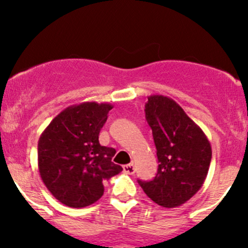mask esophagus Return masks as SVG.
<instances>
[{"mask_svg":"<svg viewBox=\"0 0 248 248\" xmlns=\"http://www.w3.org/2000/svg\"><path fill=\"white\" fill-rule=\"evenodd\" d=\"M124 171L126 172V174H129V175H133L134 172H136V168H134L133 164H126V166H124Z\"/></svg>","mask_w":248,"mask_h":248,"instance_id":"obj_1","label":"esophagus"}]
</instances>
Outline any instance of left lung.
I'll return each instance as SVG.
<instances>
[{
    "instance_id": "8db88e82",
    "label": "left lung",
    "mask_w": 248,
    "mask_h": 248,
    "mask_svg": "<svg viewBox=\"0 0 248 248\" xmlns=\"http://www.w3.org/2000/svg\"><path fill=\"white\" fill-rule=\"evenodd\" d=\"M145 116L159 164L152 181L138 182L152 202L177 207L202 188L211 162V145L201 127L169 97H147Z\"/></svg>"
}]
</instances>
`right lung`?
<instances>
[{
  "label": "right lung",
  "instance_id": "1",
  "mask_svg": "<svg viewBox=\"0 0 248 248\" xmlns=\"http://www.w3.org/2000/svg\"><path fill=\"white\" fill-rule=\"evenodd\" d=\"M109 103L84 102L62 110L38 140L39 175L50 193L69 207H85L103 196V181L122 170L111 162L112 147L98 136Z\"/></svg>",
  "mask_w": 248,
  "mask_h": 248
}]
</instances>
